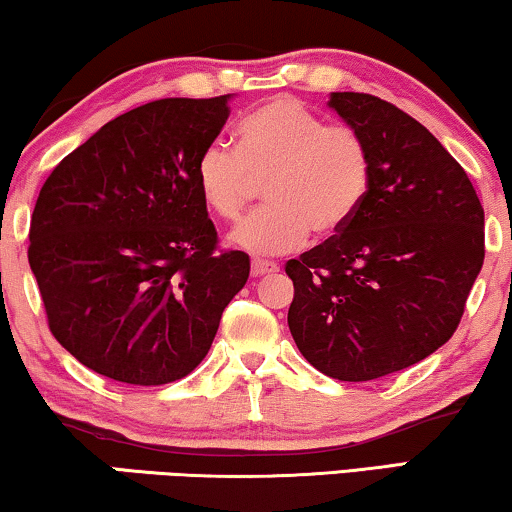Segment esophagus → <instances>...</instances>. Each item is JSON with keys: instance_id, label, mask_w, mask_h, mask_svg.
Here are the masks:
<instances>
[{"instance_id": "esophagus-1", "label": "esophagus", "mask_w": 512, "mask_h": 512, "mask_svg": "<svg viewBox=\"0 0 512 512\" xmlns=\"http://www.w3.org/2000/svg\"><path fill=\"white\" fill-rule=\"evenodd\" d=\"M280 266L269 259H253V276H266V273H276Z\"/></svg>"}]
</instances>
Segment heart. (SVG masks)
I'll return each mask as SVG.
<instances>
[{
	"instance_id": "heart-1",
	"label": "heart",
	"mask_w": 512,
	"mask_h": 512,
	"mask_svg": "<svg viewBox=\"0 0 512 512\" xmlns=\"http://www.w3.org/2000/svg\"><path fill=\"white\" fill-rule=\"evenodd\" d=\"M239 150L213 141L194 178L208 211L234 222L266 183L264 211L236 227L234 243L255 255H283L311 234H336L369 192L371 153L350 125H327L294 97H276L239 122Z\"/></svg>"
}]
</instances>
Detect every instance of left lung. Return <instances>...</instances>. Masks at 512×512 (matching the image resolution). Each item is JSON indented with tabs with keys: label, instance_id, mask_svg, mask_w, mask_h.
Segmentation results:
<instances>
[{
	"label": "left lung",
	"instance_id": "obj_1",
	"mask_svg": "<svg viewBox=\"0 0 512 512\" xmlns=\"http://www.w3.org/2000/svg\"><path fill=\"white\" fill-rule=\"evenodd\" d=\"M329 106L366 139L369 192L352 220L285 264L287 325L329 378L408 369L455 334L485 259V211L466 171L408 113L364 92Z\"/></svg>",
	"mask_w": 512,
	"mask_h": 512
}]
</instances>
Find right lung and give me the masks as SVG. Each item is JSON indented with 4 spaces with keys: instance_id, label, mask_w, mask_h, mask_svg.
I'll list each match as a JSON object with an SVG mask.
<instances>
[{
    "instance_id": "add662e5",
    "label": "right lung",
    "mask_w": 512,
    "mask_h": 512,
    "mask_svg": "<svg viewBox=\"0 0 512 512\" xmlns=\"http://www.w3.org/2000/svg\"><path fill=\"white\" fill-rule=\"evenodd\" d=\"M229 95L169 97L106 122L43 183L30 266L48 327L78 362L129 385L197 369L250 257L218 250L194 167Z\"/></svg>"
}]
</instances>
